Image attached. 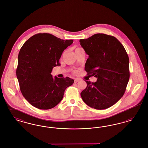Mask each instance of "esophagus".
Masks as SVG:
<instances>
[{"label":"esophagus","instance_id":"obj_1","mask_svg":"<svg viewBox=\"0 0 148 148\" xmlns=\"http://www.w3.org/2000/svg\"><path fill=\"white\" fill-rule=\"evenodd\" d=\"M79 81V79H78V78L75 79V80H74V82L75 83H77Z\"/></svg>","mask_w":148,"mask_h":148}]
</instances>
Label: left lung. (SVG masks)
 <instances>
[{
  "label": "left lung",
  "instance_id": "left-lung-1",
  "mask_svg": "<svg viewBox=\"0 0 148 148\" xmlns=\"http://www.w3.org/2000/svg\"><path fill=\"white\" fill-rule=\"evenodd\" d=\"M79 42L89 56L85 70L97 78L95 83L85 80L87 86L80 93L82 98L94 109H107L125 92L130 77L127 51L116 38L105 34H95Z\"/></svg>",
  "mask_w": 148,
  "mask_h": 148
}]
</instances>
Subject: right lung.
I'll use <instances>...</instances> for the list:
<instances>
[{
    "label": "right lung",
    "instance_id": "1",
    "mask_svg": "<svg viewBox=\"0 0 148 148\" xmlns=\"http://www.w3.org/2000/svg\"><path fill=\"white\" fill-rule=\"evenodd\" d=\"M73 42L48 33L32 36L22 46L16 71L23 95L32 106L47 110L58 105L64 93L74 80L53 77L54 67L59 66L64 50Z\"/></svg>",
    "mask_w": 148,
    "mask_h": 148
}]
</instances>
